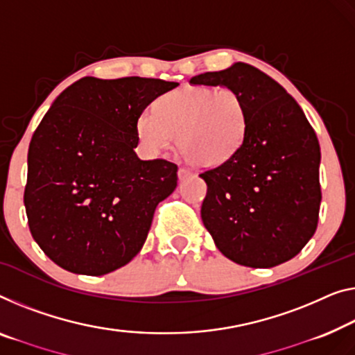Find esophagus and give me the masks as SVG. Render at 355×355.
Wrapping results in <instances>:
<instances>
[{
	"mask_svg": "<svg viewBox=\"0 0 355 355\" xmlns=\"http://www.w3.org/2000/svg\"><path fill=\"white\" fill-rule=\"evenodd\" d=\"M189 175H191V172H189L188 168H184V167H180V168H178V178H180V180L188 178Z\"/></svg>",
	"mask_w": 355,
	"mask_h": 355,
	"instance_id": "34e87169",
	"label": "esophagus"
}]
</instances>
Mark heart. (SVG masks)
<instances>
[{
  "instance_id": "b5f03b06",
  "label": "heart",
  "mask_w": 355,
  "mask_h": 355,
  "mask_svg": "<svg viewBox=\"0 0 355 355\" xmlns=\"http://www.w3.org/2000/svg\"><path fill=\"white\" fill-rule=\"evenodd\" d=\"M248 110L231 89L187 86L161 95L155 111L145 110L135 121V135L146 155L159 156L172 145L198 167L230 161L244 145Z\"/></svg>"
}]
</instances>
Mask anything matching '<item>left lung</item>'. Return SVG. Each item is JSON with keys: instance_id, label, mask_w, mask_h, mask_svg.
I'll return each instance as SVG.
<instances>
[{"instance_id": "obj_1", "label": "left lung", "mask_w": 355, "mask_h": 355, "mask_svg": "<svg viewBox=\"0 0 355 355\" xmlns=\"http://www.w3.org/2000/svg\"><path fill=\"white\" fill-rule=\"evenodd\" d=\"M191 84L228 87L244 100L248 130L241 150L200 173V209L218 250L248 268L292 260L314 236L320 209V146L292 95L271 76L236 62Z\"/></svg>"}]
</instances>
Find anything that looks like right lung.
I'll list each match as a JSON object with an SVG mask.
<instances>
[{"mask_svg":"<svg viewBox=\"0 0 355 355\" xmlns=\"http://www.w3.org/2000/svg\"><path fill=\"white\" fill-rule=\"evenodd\" d=\"M178 83L81 78L31 137L24 194L30 232L55 264L103 276L144 247L157 204L177 188L166 159L141 161L135 121Z\"/></svg>","mask_w":355,"mask_h":355,"instance_id":"1","label":"right lung"}]
</instances>
